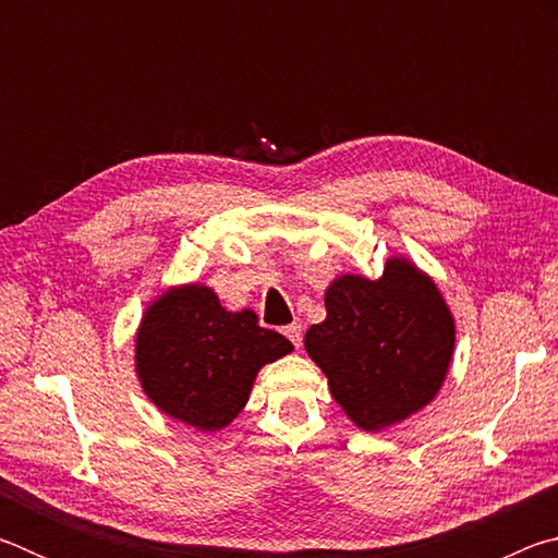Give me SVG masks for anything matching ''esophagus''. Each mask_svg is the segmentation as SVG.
<instances>
[{
    "label": "esophagus",
    "instance_id": "obj_1",
    "mask_svg": "<svg viewBox=\"0 0 558 558\" xmlns=\"http://www.w3.org/2000/svg\"><path fill=\"white\" fill-rule=\"evenodd\" d=\"M286 337L290 339L292 344H295V347L300 349V344H302V327H300V325H290V327H286Z\"/></svg>",
    "mask_w": 558,
    "mask_h": 558
}]
</instances>
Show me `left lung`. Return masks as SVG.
Instances as JSON below:
<instances>
[{"mask_svg":"<svg viewBox=\"0 0 558 558\" xmlns=\"http://www.w3.org/2000/svg\"><path fill=\"white\" fill-rule=\"evenodd\" d=\"M325 307L305 349L356 428H391L436 399L456 352V319L428 272L391 256L379 280L335 278Z\"/></svg>","mask_w":558,"mask_h":558,"instance_id":"8db88e82","label":"left lung"}]
</instances>
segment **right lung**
I'll return each mask as SVG.
<instances>
[{"label":"right lung","mask_w":558,"mask_h":558,"mask_svg":"<svg viewBox=\"0 0 558 558\" xmlns=\"http://www.w3.org/2000/svg\"><path fill=\"white\" fill-rule=\"evenodd\" d=\"M292 352L258 325L253 310L231 313L209 286L184 282L149 302L135 332V374L169 418L216 433L243 411L258 372Z\"/></svg>","instance_id":"1"}]
</instances>
